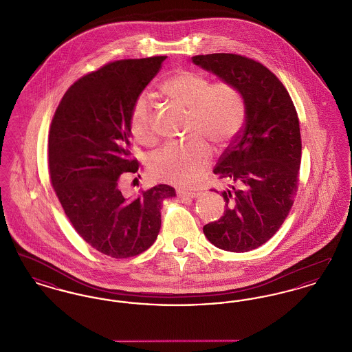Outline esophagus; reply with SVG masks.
<instances>
[{
	"label": "esophagus",
	"mask_w": 352,
	"mask_h": 352,
	"mask_svg": "<svg viewBox=\"0 0 352 352\" xmlns=\"http://www.w3.org/2000/svg\"><path fill=\"white\" fill-rule=\"evenodd\" d=\"M178 197L181 199H195L199 197L198 192H186V191H178Z\"/></svg>",
	"instance_id": "34e87169"
}]
</instances>
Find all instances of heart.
<instances>
[{"label": "heart", "mask_w": 352, "mask_h": 352, "mask_svg": "<svg viewBox=\"0 0 352 352\" xmlns=\"http://www.w3.org/2000/svg\"><path fill=\"white\" fill-rule=\"evenodd\" d=\"M161 92L188 111L187 135L194 137L184 144H168L149 160L153 179L190 187L197 184L212 158L211 140L217 146H226L243 126L244 104L232 84L210 80L191 69H177L161 84ZM131 132L137 142L149 145L155 140L151 99L141 95L131 112Z\"/></svg>", "instance_id": "heart-1"}]
</instances>
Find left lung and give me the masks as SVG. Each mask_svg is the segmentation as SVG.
Returning a JSON list of instances; mask_svg holds the SVG:
<instances>
[{"instance_id": "obj_1", "label": "left lung", "mask_w": 352, "mask_h": 352, "mask_svg": "<svg viewBox=\"0 0 352 352\" xmlns=\"http://www.w3.org/2000/svg\"><path fill=\"white\" fill-rule=\"evenodd\" d=\"M192 63L236 87L245 124L223 153L214 174L226 179L221 218L203 227L215 247L230 252L258 248L278 231L298 184L300 121L284 84L268 68L236 54H208Z\"/></svg>"}]
</instances>
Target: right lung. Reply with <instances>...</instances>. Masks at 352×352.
<instances>
[{
  "label": "right lung",
  "instance_id": "right-lung-1",
  "mask_svg": "<svg viewBox=\"0 0 352 352\" xmlns=\"http://www.w3.org/2000/svg\"><path fill=\"white\" fill-rule=\"evenodd\" d=\"M166 56L108 63L72 84L59 102L49 134L51 182L76 232L96 251L126 258L151 248L161 228L168 184L125 198L118 179L135 173L131 157L134 101Z\"/></svg>",
  "mask_w": 352,
  "mask_h": 352
}]
</instances>
